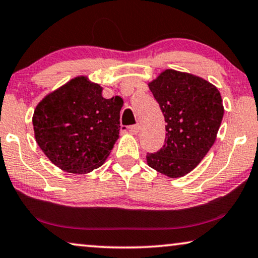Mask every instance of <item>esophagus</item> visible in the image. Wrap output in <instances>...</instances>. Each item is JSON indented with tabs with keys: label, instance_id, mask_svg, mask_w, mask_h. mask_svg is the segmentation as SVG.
I'll list each match as a JSON object with an SVG mask.
<instances>
[{
	"label": "esophagus",
	"instance_id": "esophagus-1",
	"mask_svg": "<svg viewBox=\"0 0 258 258\" xmlns=\"http://www.w3.org/2000/svg\"><path fill=\"white\" fill-rule=\"evenodd\" d=\"M130 131H131L132 135H137V133L139 132V125H138V123H137V125L130 126Z\"/></svg>",
	"mask_w": 258,
	"mask_h": 258
}]
</instances>
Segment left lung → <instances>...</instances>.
<instances>
[{
    "label": "left lung",
    "instance_id": "8db88e82",
    "mask_svg": "<svg viewBox=\"0 0 258 258\" xmlns=\"http://www.w3.org/2000/svg\"><path fill=\"white\" fill-rule=\"evenodd\" d=\"M149 87L165 118L166 138L156 153H147L150 167L170 178L191 172L214 145L224 107L214 85L197 77L166 70Z\"/></svg>",
    "mask_w": 258,
    "mask_h": 258
}]
</instances>
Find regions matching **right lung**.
Wrapping results in <instances>:
<instances>
[{"mask_svg":"<svg viewBox=\"0 0 258 258\" xmlns=\"http://www.w3.org/2000/svg\"><path fill=\"white\" fill-rule=\"evenodd\" d=\"M122 99L102 97V87L77 77L46 95L33 115L37 145L54 165L88 173L104 164L120 132Z\"/></svg>","mask_w":258,"mask_h":258,"instance_id":"add662e5","label":"right lung"}]
</instances>
